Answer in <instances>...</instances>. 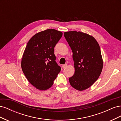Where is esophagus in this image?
Segmentation results:
<instances>
[{
	"instance_id": "1",
	"label": "esophagus",
	"mask_w": 121,
	"mask_h": 121,
	"mask_svg": "<svg viewBox=\"0 0 121 121\" xmlns=\"http://www.w3.org/2000/svg\"><path fill=\"white\" fill-rule=\"evenodd\" d=\"M67 64H65V65H62V68H63V69H65V68L67 67Z\"/></svg>"
}]
</instances>
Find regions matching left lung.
<instances>
[{"instance_id":"obj_1","label":"left lung","mask_w":121,"mask_h":121,"mask_svg":"<svg viewBox=\"0 0 121 121\" xmlns=\"http://www.w3.org/2000/svg\"><path fill=\"white\" fill-rule=\"evenodd\" d=\"M64 36L73 52L75 73L69 78L71 85L79 91L88 88L99 77L103 60L98 42L93 36L81 32L69 31Z\"/></svg>"}]
</instances>
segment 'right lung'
Here are the masks:
<instances>
[{"label":"right lung","instance_id":"obj_1","mask_svg":"<svg viewBox=\"0 0 121 121\" xmlns=\"http://www.w3.org/2000/svg\"><path fill=\"white\" fill-rule=\"evenodd\" d=\"M62 35L60 31L47 29L34 35L26 47L22 69L28 81L37 89H49L60 72L56 61L54 48Z\"/></svg>","mask_w":121,"mask_h":121}]
</instances>
